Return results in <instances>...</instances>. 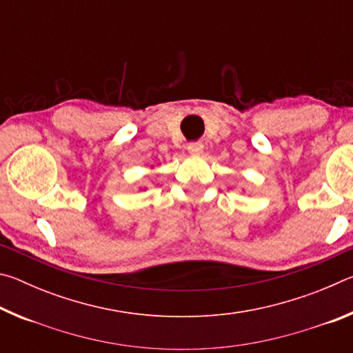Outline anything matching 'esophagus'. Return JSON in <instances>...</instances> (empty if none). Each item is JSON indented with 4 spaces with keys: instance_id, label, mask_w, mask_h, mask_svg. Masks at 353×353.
<instances>
[{
    "instance_id": "esophagus-1",
    "label": "esophagus",
    "mask_w": 353,
    "mask_h": 353,
    "mask_svg": "<svg viewBox=\"0 0 353 353\" xmlns=\"http://www.w3.org/2000/svg\"><path fill=\"white\" fill-rule=\"evenodd\" d=\"M187 149L190 154H201L202 149H204V145L201 141H191Z\"/></svg>"
}]
</instances>
